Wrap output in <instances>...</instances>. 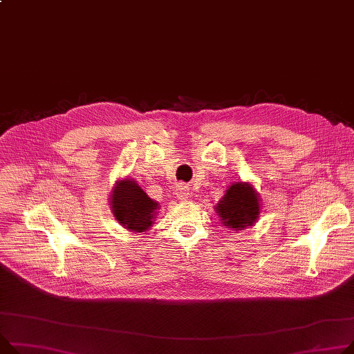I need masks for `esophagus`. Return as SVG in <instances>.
Here are the masks:
<instances>
[{
    "instance_id": "esophagus-1",
    "label": "esophagus",
    "mask_w": 354,
    "mask_h": 354,
    "mask_svg": "<svg viewBox=\"0 0 354 354\" xmlns=\"http://www.w3.org/2000/svg\"><path fill=\"white\" fill-rule=\"evenodd\" d=\"M176 195L180 201H186L187 198H189V191H187V187L183 183H180L176 187Z\"/></svg>"
}]
</instances>
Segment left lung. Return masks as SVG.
<instances>
[{
	"instance_id": "1",
	"label": "left lung",
	"mask_w": 354,
	"mask_h": 354,
	"mask_svg": "<svg viewBox=\"0 0 354 354\" xmlns=\"http://www.w3.org/2000/svg\"><path fill=\"white\" fill-rule=\"evenodd\" d=\"M216 214L223 226L230 229L243 230L253 226L261 214V202L253 186L246 182L230 185L216 205Z\"/></svg>"
}]
</instances>
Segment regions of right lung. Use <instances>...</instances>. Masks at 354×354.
<instances>
[{"mask_svg": "<svg viewBox=\"0 0 354 354\" xmlns=\"http://www.w3.org/2000/svg\"><path fill=\"white\" fill-rule=\"evenodd\" d=\"M109 202L115 219L136 233L152 226L159 209V203L151 199L136 180L128 178L115 183Z\"/></svg>", "mask_w": 354, "mask_h": 354, "instance_id": "add662e5", "label": "right lung"}]
</instances>
